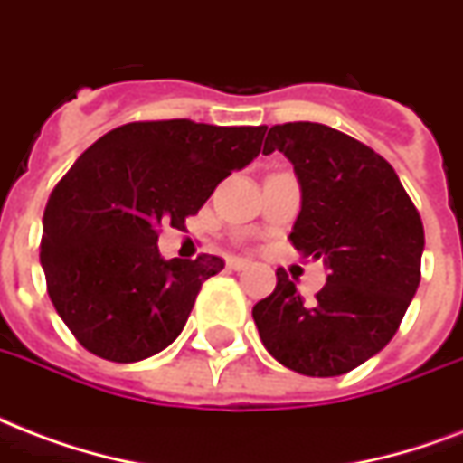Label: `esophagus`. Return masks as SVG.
Masks as SVG:
<instances>
[{"instance_id": "34e87169", "label": "esophagus", "mask_w": 463, "mask_h": 463, "mask_svg": "<svg viewBox=\"0 0 463 463\" xmlns=\"http://www.w3.org/2000/svg\"><path fill=\"white\" fill-rule=\"evenodd\" d=\"M227 265L232 268V270H246L250 265V260H246V258H229Z\"/></svg>"}]
</instances>
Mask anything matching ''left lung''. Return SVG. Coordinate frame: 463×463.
<instances>
[{"label": "left lung", "mask_w": 463, "mask_h": 463, "mask_svg": "<svg viewBox=\"0 0 463 463\" xmlns=\"http://www.w3.org/2000/svg\"><path fill=\"white\" fill-rule=\"evenodd\" d=\"M272 152L292 161L302 188L289 239L304 258H324L328 278L307 302L278 268V285L253 307V321L280 364L338 377L399 331L420 285V214L384 156L328 125H275L263 146Z\"/></svg>", "instance_id": "left-lung-1"}]
</instances>
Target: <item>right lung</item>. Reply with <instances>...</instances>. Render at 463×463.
Instances as JSON below:
<instances>
[{
    "instance_id": "obj_1",
    "label": "right lung",
    "mask_w": 463,
    "mask_h": 463,
    "mask_svg": "<svg viewBox=\"0 0 463 463\" xmlns=\"http://www.w3.org/2000/svg\"><path fill=\"white\" fill-rule=\"evenodd\" d=\"M265 125L128 123L89 146L50 193L41 265L74 338L110 362L161 353L191 317L220 256L161 258L159 227L183 229L232 171L260 154Z\"/></svg>"
}]
</instances>
